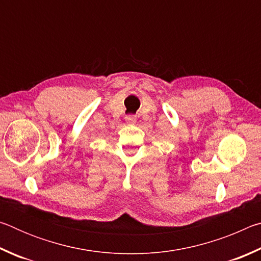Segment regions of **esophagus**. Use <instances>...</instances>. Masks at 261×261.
<instances>
[{
  "mask_svg": "<svg viewBox=\"0 0 261 261\" xmlns=\"http://www.w3.org/2000/svg\"><path fill=\"white\" fill-rule=\"evenodd\" d=\"M136 120H137L136 115H132V114L126 115V117H125V121H126L127 123H135Z\"/></svg>",
  "mask_w": 261,
  "mask_h": 261,
  "instance_id": "obj_1",
  "label": "esophagus"
}]
</instances>
